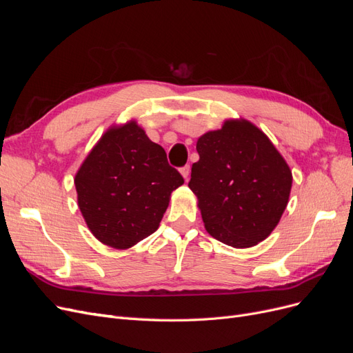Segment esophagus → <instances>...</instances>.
Here are the masks:
<instances>
[{
  "instance_id": "34e87169",
  "label": "esophagus",
  "mask_w": 353,
  "mask_h": 353,
  "mask_svg": "<svg viewBox=\"0 0 353 353\" xmlns=\"http://www.w3.org/2000/svg\"><path fill=\"white\" fill-rule=\"evenodd\" d=\"M179 172H181V175L184 176V179L185 181H188V176H190V172H191V168H190V165H185V166H183L179 169Z\"/></svg>"
}]
</instances>
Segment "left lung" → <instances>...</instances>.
Masks as SVG:
<instances>
[{"label": "left lung", "instance_id": "left-lung-1", "mask_svg": "<svg viewBox=\"0 0 353 353\" xmlns=\"http://www.w3.org/2000/svg\"><path fill=\"white\" fill-rule=\"evenodd\" d=\"M199 162L188 187L205 228L236 249L252 248L280 222L292 190V170L271 140L245 119L225 121L197 140Z\"/></svg>", "mask_w": 353, "mask_h": 353}]
</instances>
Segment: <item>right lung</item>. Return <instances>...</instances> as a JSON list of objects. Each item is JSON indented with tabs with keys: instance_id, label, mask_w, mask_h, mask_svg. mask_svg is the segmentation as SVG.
Segmentation results:
<instances>
[{
	"instance_id": "add662e5",
	"label": "right lung",
	"mask_w": 353,
	"mask_h": 353,
	"mask_svg": "<svg viewBox=\"0 0 353 353\" xmlns=\"http://www.w3.org/2000/svg\"><path fill=\"white\" fill-rule=\"evenodd\" d=\"M184 178L135 121L112 126L74 175L78 206L94 237L125 250L153 234Z\"/></svg>"
}]
</instances>
